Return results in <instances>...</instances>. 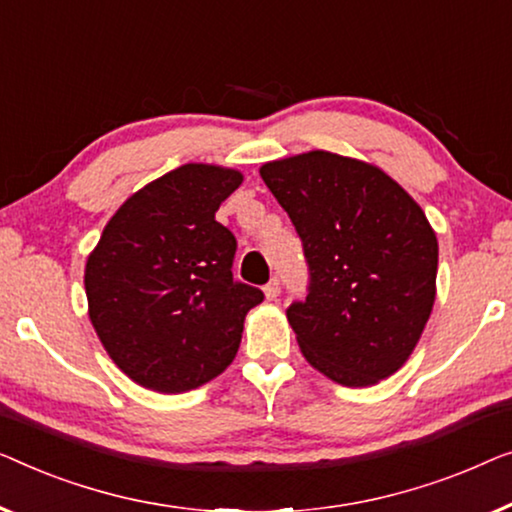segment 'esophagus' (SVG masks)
Segmentation results:
<instances>
[{
  "instance_id": "34e87169",
  "label": "esophagus",
  "mask_w": 512,
  "mask_h": 512,
  "mask_svg": "<svg viewBox=\"0 0 512 512\" xmlns=\"http://www.w3.org/2000/svg\"><path fill=\"white\" fill-rule=\"evenodd\" d=\"M264 294H266V299H276L278 294H280V278L278 276H273L269 283L264 285Z\"/></svg>"
}]
</instances>
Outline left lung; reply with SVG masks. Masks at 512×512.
Segmentation results:
<instances>
[{
    "label": "left lung",
    "mask_w": 512,
    "mask_h": 512,
    "mask_svg": "<svg viewBox=\"0 0 512 512\" xmlns=\"http://www.w3.org/2000/svg\"><path fill=\"white\" fill-rule=\"evenodd\" d=\"M259 174L304 246L308 297L287 308L304 357L345 387L392 376L436 299L438 243L422 208L380 169L325 150Z\"/></svg>",
    "instance_id": "8db88e82"
}]
</instances>
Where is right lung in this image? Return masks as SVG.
Instances as JSON below:
<instances>
[{"label": "right lung", "mask_w": 512, "mask_h": 512, "mask_svg": "<svg viewBox=\"0 0 512 512\" xmlns=\"http://www.w3.org/2000/svg\"><path fill=\"white\" fill-rule=\"evenodd\" d=\"M234 169L183 164L132 194L85 266L90 320L134 383L176 394L232 364L259 287L234 280L236 239L215 220Z\"/></svg>", "instance_id": "right-lung-1"}]
</instances>
